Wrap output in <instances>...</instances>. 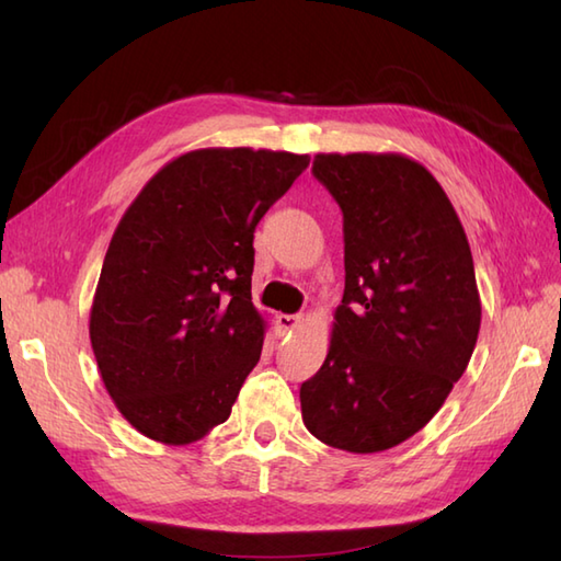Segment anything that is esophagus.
<instances>
[{
	"instance_id": "obj_1",
	"label": "esophagus",
	"mask_w": 561,
	"mask_h": 561,
	"mask_svg": "<svg viewBox=\"0 0 561 561\" xmlns=\"http://www.w3.org/2000/svg\"><path fill=\"white\" fill-rule=\"evenodd\" d=\"M277 323H279V328L282 330H294V328H299L301 323H304V316H287V313H282V316H277Z\"/></svg>"
}]
</instances>
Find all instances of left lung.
I'll return each mask as SVG.
<instances>
[{
  "label": "left lung",
  "instance_id": "obj_1",
  "mask_svg": "<svg viewBox=\"0 0 561 561\" xmlns=\"http://www.w3.org/2000/svg\"><path fill=\"white\" fill-rule=\"evenodd\" d=\"M344 219V296L328 356L301 386L323 444L378 453L440 410L478 344L482 304L468 236L444 187L402 153H318Z\"/></svg>",
  "mask_w": 561,
  "mask_h": 561
}]
</instances>
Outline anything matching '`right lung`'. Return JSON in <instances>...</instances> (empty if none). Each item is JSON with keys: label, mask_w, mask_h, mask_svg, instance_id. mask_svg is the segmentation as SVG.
Segmentation results:
<instances>
[{"label": "right lung", "mask_w": 561, "mask_h": 561, "mask_svg": "<svg viewBox=\"0 0 561 561\" xmlns=\"http://www.w3.org/2000/svg\"><path fill=\"white\" fill-rule=\"evenodd\" d=\"M308 161L195 149L165 163L123 214L89 335L105 390L139 434L185 446L229 420L267 328L250 296L255 226Z\"/></svg>", "instance_id": "obj_1"}]
</instances>
